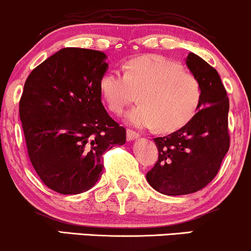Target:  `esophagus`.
Returning <instances> with one entry per match:
<instances>
[{
  "label": "esophagus",
  "mask_w": 251,
  "mask_h": 251,
  "mask_svg": "<svg viewBox=\"0 0 251 251\" xmlns=\"http://www.w3.org/2000/svg\"><path fill=\"white\" fill-rule=\"evenodd\" d=\"M137 137H140V134H138V132L131 130V129H126V138H128V141L135 140V138Z\"/></svg>",
  "instance_id": "34e87169"
}]
</instances>
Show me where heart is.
Masks as SVG:
<instances>
[{
    "mask_svg": "<svg viewBox=\"0 0 251 251\" xmlns=\"http://www.w3.org/2000/svg\"><path fill=\"white\" fill-rule=\"evenodd\" d=\"M102 95L113 113L120 115L131 103L140 104L128 115L138 128L173 131L189 121L199 108L202 87L193 74L176 62L158 55H144L126 64V73L102 76Z\"/></svg>",
    "mask_w": 251,
    "mask_h": 251,
    "instance_id": "obj_1",
    "label": "heart"
}]
</instances>
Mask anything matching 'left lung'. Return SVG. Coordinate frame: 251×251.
Wrapping results in <instances>:
<instances>
[{"instance_id": "obj_1", "label": "left lung", "mask_w": 251, "mask_h": 251, "mask_svg": "<svg viewBox=\"0 0 251 251\" xmlns=\"http://www.w3.org/2000/svg\"><path fill=\"white\" fill-rule=\"evenodd\" d=\"M187 66L202 87L197 113L187 125L154 138L158 160L147 173V181L169 196L196 193L213 181L229 150V100L219 73L193 52Z\"/></svg>"}]
</instances>
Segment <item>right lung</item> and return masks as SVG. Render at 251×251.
<instances>
[{"label":"right lung","instance_id":"add662e5","mask_svg":"<svg viewBox=\"0 0 251 251\" xmlns=\"http://www.w3.org/2000/svg\"><path fill=\"white\" fill-rule=\"evenodd\" d=\"M102 51L64 48L26 78L20 119L29 158L47 187L63 195L89 190L102 175V155L126 143V129L101 101L108 69Z\"/></svg>","mask_w":251,"mask_h":251}]
</instances>
